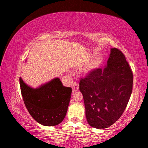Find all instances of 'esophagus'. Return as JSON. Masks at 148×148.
Returning <instances> with one entry per match:
<instances>
[{"label": "esophagus", "instance_id": "34e87169", "mask_svg": "<svg viewBox=\"0 0 148 148\" xmlns=\"http://www.w3.org/2000/svg\"><path fill=\"white\" fill-rule=\"evenodd\" d=\"M79 89V84L77 82H75V83L73 84V87H72V91L73 92H76L77 91H78Z\"/></svg>", "mask_w": 148, "mask_h": 148}]
</instances>
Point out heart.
<instances>
[{"label":"heart","mask_w":148,"mask_h":148,"mask_svg":"<svg viewBox=\"0 0 148 148\" xmlns=\"http://www.w3.org/2000/svg\"><path fill=\"white\" fill-rule=\"evenodd\" d=\"M102 62V60L99 57H97V58H95L93 61H91L90 63L87 65L86 68L84 69V72L86 74H88L89 72H92L94 70L98 69L100 66Z\"/></svg>","instance_id":"heart-1"}]
</instances>
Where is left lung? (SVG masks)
<instances>
[{"label": "left lung", "mask_w": 148, "mask_h": 148, "mask_svg": "<svg viewBox=\"0 0 148 148\" xmlns=\"http://www.w3.org/2000/svg\"><path fill=\"white\" fill-rule=\"evenodd\" d=\"M132 82L133 74L124 54L111 48L104 69H95L80 79L79 91L90 126L108 128L120 118L131 97Z\"/></svg>", "instance_id": "8db88e82"}]
</instances>
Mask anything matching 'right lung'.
<instances>
[{
    "mask_svg": "<svg viewBox=\"0 0 148 148\" xmlns=\"http://www.w3.org/2000/svg\"><path fill=\"white\" fill-rule=\"evenodd\" d=\"M21 92L27 110L35 121L44 126H56L63 121L71 100L72 88L56 77L32 88L19 77Z\"/></svg>",
    "mask_w": 148,
    "mask_h": 148,
    "instance_id": "right-lung-1",
    "label": "right lung"
}]
</instances>
